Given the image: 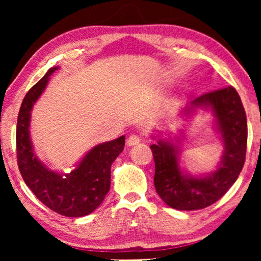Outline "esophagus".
<instances>
[{"mask_svg": "<svg viewBox=\"0 0 261 261\" xmlns=\"http://www.w3.org/2000/svg\"><path fill=\"white\" fill-rule=\"evenodd\" d=\"M139 142H140V138H139L138 135H135V134H132L127 138V145L128 146H135V145H138Z\"/></svg>", "mask_w": 261, "mask_h": 261, "instance_id": "esophagus-1", "label": "esophagus"}]
</instances>
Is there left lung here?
Listing matches in <instances>:
<instances>
[{
  "label": "left lung",
  "instance_id": "obj_1",
  "mask_svg": "<svg viewBox=\"0 0 261 261\" xmlns=\"http://www.w3.org/2000/svg\"><path fill=\"white\" fill-rule=\"evenodd\" d=\"M199 109L212 113L213 124L223 144V153L216 169L203 174H191L180 165V138L156 139L151 145L155 164L156 194L171 208L198 210L212 205L229 190L238 179L246 158L247 119L241 98L233 87L199 96L179 113L189 121Z\"/></svg>",
  "mask_w": 261,
  "mask_h": 261
}]
</instances>
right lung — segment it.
Listing matches in <instances>:
<instances>
[{"mask_svg":"<svg viewBox=\"0 0 261 261\" xmlns=\"http://www.w3.org/2000/svg\"><path fill=\"white\" fill-rule=\"evenodd\" d=\"M53 66L24 96L16 124L17 165L24 183L39 201L67 217L89 215L97 209L110 189V167L123 151L124 135L102 142L88 151L74 170L62 173L45 165L34 152L31 140V115L35 102L45 91Z\"/></svg>","mask_w":261,"mask_h":261,"instance_id":"add662e5","label":"right lung"}]
</instances>
